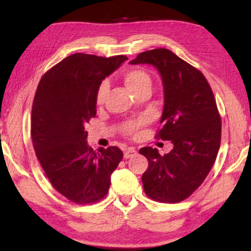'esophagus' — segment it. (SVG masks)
<instances>
[{
	"label": "esophagus",
	"instance_id": "esophagus-1",
	"mask_svg": "<svg viewBox=\"0 0 251 251\" xmlns=\"http://www.w3.org/2000/svg\"><path fill=\"white\" fill-rule=\"evenodd\" d=\"M136 154H137L136 150L132 149V147H129V149H126V150L125 151V159H129V157L135 156Z\"/></svg>",
	"mask_w": 251,
	"mask_h": 251
}]
</instances>
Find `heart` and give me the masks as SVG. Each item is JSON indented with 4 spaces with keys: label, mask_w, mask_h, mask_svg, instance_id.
<instances>
[{
    "label": "heart",
    "mask_w": 251,
    "mask_h": 251,
    "mask_svg": "<svg viewBox=\"0 0 251 251\" xmlns=\"http://www.w3.org/2000/svg\"><path fill=\"white\" fill-rule=\"evenodd\" d=\"M122 80L125 84L131 90L136 96L143 94V92H151L152 89V76L146 70L140 67H132L126 71L122 75ZM109 91V87L107 82H101L99 84L96 92V105L100 107L105 104L106 99H107ZM142 122H131L125 126V132L126 135H132L137 131Z\"/></svg>",
    "instance_id": "heart-1"
}]
</instances>
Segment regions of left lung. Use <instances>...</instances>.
Returning <instances> with one entry per match:
<instances>
[{"instance_id": "obj_1", "label": "left lung", "mask_w": 251, "mask_h": 251, "mask_svg": "<svg viewBox=\"0 0 251 251\" xmlns=\"http://www.w3.org/2000/svg\"><path fill=\"white\" fill-rule=\"evenodd\" d=\"M130 63L151 64L161 74L164 107L155 137L174 144L164 155L150 146L139 150L149 160L144 191L152 200L177 203L198 190L217 157L222 119L214 92L198 68L168 49L145 51Z\"/></svg>"}]
</instances>
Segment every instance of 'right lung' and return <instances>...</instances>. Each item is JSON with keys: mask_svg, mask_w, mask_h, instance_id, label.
I'll use <instances>...</instances> for the list:
<instances>
[{"mask_svg": "<svg viewBox=\"0 0 251 251\" xmlns=\"http://www.w3.org/2000/svg\"><path fill=\"white\" fill-rule=\"evenodd\" d=\"M71 54L50 68L37 85L32 107L30 136L44 174L54 190L76 204H90L107 195L111 175L123 153L116 146H88L85 126L96 116V92L123 61Z\"/></svg>", "mask_w": 251, "mask_h": 251, "instance_id": "right-lung-1", "label": "right lung"}]
</instances>
